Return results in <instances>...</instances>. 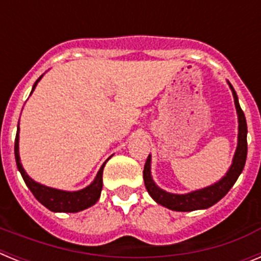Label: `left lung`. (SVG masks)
<instances>
[{"mask_svg": "<svg viewBox=\"0 0 261 261\" xmlns=\"http://www.w3.org/2000/svg\"><path fill=\"white\" fill-rule=\"evenodd\" d=\"M232 91L234 96L235 108H237V114H238V146L235 150L232 163L230 166L229 171L226 172L225 176L218 180L217 183L212 184L209 187H205L202 190L193 191L190 193H184V195H176V193L166 192L165 190L159 188L154 183L153 177H151V156L149 155L146 159L144 167V181L149 195L153 197V200L158 204L167 209H171L175 212H192L197 209H206L211 208L212 205L220 201L226 193L231 190L239 175L243 171L244 165H246V158H247V123H246V117H244L243 111L239 106L238 95L235 93L234 87L231 86L230 82H227Z\"/></svg>", "mask_w": 261, "mask_h": 261, "instance_id": "8db88e82", "label": "left lung"}]
</instances>
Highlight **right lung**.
I'll list each match as a JSON object with an SVG mask.
<instances>
[{"label": "right lung", "instance_id": "right-lung-1", "mask_svg": "<svg viewBox=\"0 0 261 261\" xmlns=\"http://www.w3.org/2000/svg\"><path fill=\"white\" fill-rule=\"evenodd\" d=\"M43 75L36 80V82L32 86V91L35 90L36 85L39 81L41 80ZM31 91V94H32ZM14 154H15V162H17V167L19 170L20 175H22L23 180L29 187L32 195L35 196V199L38 200L40 204H43L45 208H48L52 212H62V213H77V212L85 211V209L93 206L100 197V192H102L103 187V168H105L106 162L103 163L100 170L96 174L95 179L90 186L80 191H74V192H69V191H61L56 190V188H50V187L43 186L40 183H36L34 179L27 175L24 171L22 163H20L19 158V123H18V130L17 136H15V145H14ZM108 161V159H107Z\"/></svg>", "mask_w": 261, "mask_h": 261}]
</instances>
